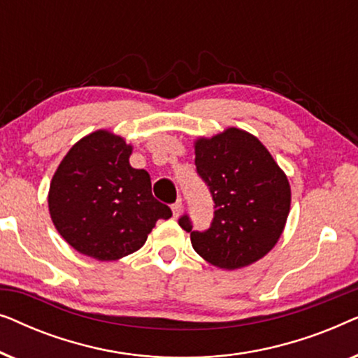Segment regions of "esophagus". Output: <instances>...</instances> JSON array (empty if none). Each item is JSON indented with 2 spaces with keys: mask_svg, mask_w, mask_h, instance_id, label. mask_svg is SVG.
<instances>
[{
  "mask_svg": "<svg viewBox=\"0 0 358 358\" xmlns=\"http://www.w3.org/2000/svg\"><path fill=\"white\" fill-rule=\"evenodd\" d=\"M182 207H184L182 200H180V199L176 200V202L173 203V213H174V217H179L180 212H182Z\"/></svg>",
  "mask_w": 358,
  "mask_h": 358,
  "instance_id": "34e87169",
  "label": "esophagus"
}]
</instances>
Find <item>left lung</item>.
<instances>
[{
	"instance_id": "left-lung-1",
	"label": "left lung",
	"mask_w": 358,
	"mask_h": 358,
	"mask_svg": "<svg viewBox=\"0 0 358 358\" xmlns=\"http://www.w3.org/2000/svg\"><path fill=\"white\" fill-rule=\"evenodd\" d=\"M195 169L215 208L203 231H195L187 213L179 218L195 252L229 271L266 256L285 227L292 195L287 176L266 146L246 131L228 129L197 140Z\"/></svg>"
}]
</instances>
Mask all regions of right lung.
Masks as SVG:
<instances>
[{
	"mask_svg": "<svg viewBox=\"0 0 358 358\" xmlns=\"http://www.w3.org/2000/svg\"><path fill=\"white\" fill-rule=\"evenodd\" d=\"M131 146L99 130L78 141L58 166L48 208L63 239L97 261L138 251L158 220L173 212L151 194L145 169L129 163Z\"/></svg>",
	"mask_w": 358,
	"mask_h": 358,
	"instance_id": "right-lung-1",
	"label": "right lung"
}]
</instances>
